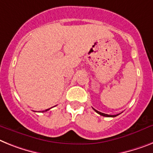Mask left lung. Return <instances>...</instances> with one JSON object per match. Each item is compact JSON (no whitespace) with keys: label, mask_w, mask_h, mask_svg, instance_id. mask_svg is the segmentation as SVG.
I'll return each instance as SVG.
<instances>
[{"label":"left lung","mask_w":153,"mask_h":153,"mask_svg":"<svg viewBox=\"0 0 153 153\" xmlns=\"http://www.w3.org/2000/svg\"><path fill=\"white\" fill-rule=\"evenodd\" d=\"M93 110L96 111L97 114H99L100 115H101V116H103V117H114L117 116V115H119V114H117V115H109V114H103V113H101L100 112V111H98V110H95V109H93Z\"/></svg>","instance_id":"8db88e82"}]
</instances>
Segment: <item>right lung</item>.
Here are the masks:
<instances>
[{"instance_id":"right-lung-1","label":"right lung","mask_w":153,"mask_h":153,"mask_svg":"<svg viewBox=\"0 0 153 153\" xmlns=\"http://www.w3.org/2000/svg\"><path fill=\"white\" fill-rule=\"evenodd\" d=\"M50 110V109H47V110H43V112H46V111H47V110Z\"/></svg>"}]
</instances>
